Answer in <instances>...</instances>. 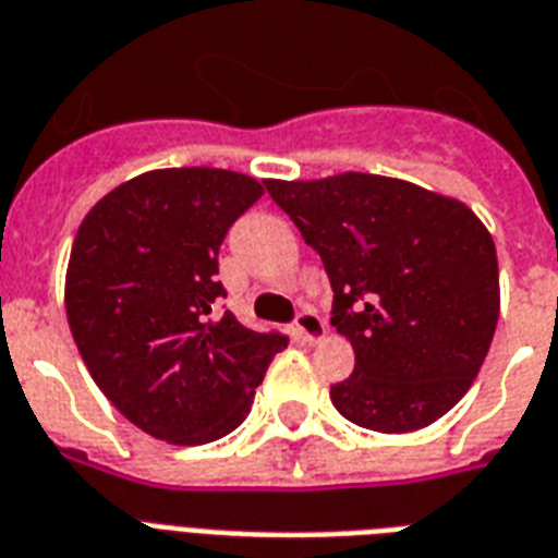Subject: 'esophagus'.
Listing matches in <instances>:
<instances>
[{"label": "esophagus", "instance_id": "esophagus-1", "mask_svg": "<svg viewBox=\"0 0 558 558\" xmlns=\"http://www.w3.org/2000/svg\"><path fill=\"white\" fill-rule=\"evenodd\" d=\"M296 331H300V338L305 343H319V340L326 338V323L314 314V311H302L300 317H296Z\"/></svg>", "mask_w": 558, "mask_h": 558}]
</instances>
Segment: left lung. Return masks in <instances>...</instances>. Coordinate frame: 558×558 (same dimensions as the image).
Here are the masks:
<instances>
[{
  "label": "left lung",
  "instance_id": "obj_1",
  "mask_svg": "<svg viewBox=\"0 0 558 558\" xmlns=\"http://www.w3.org/2000/svg\"><path fill=\"white\" fill-rule=\"evenodd\" d=\"M265 185L323 258L331 326L355 349V373L331 387L340 416L381 434L445 416L498 326V253L483 220L396 177L343 171Z\"/></svg>",
  "mask_w": 558,
  "mask_h": 558
}]
</instances>
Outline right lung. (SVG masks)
I'll return each instance as SVG.
<instances>
[{"mask_svg": "<svg viewBox=\"0 0 558 558\" xmlns=\"http://www.w3.org/2000/svg\"><path fill=\"white\" fill-rule=\"evenodd\" d=\"M265 194L227 168H157L104 194L77 227L66 317L93 381L154 439L215 442L247 418L284 335L241 326L218 253Z\"/></svg>", "mask_w": 558, "mask_h": 558, "instance_id": "right-lung-1", "label": "right lung"}]
</instances>
